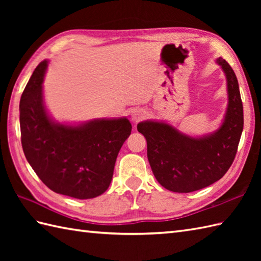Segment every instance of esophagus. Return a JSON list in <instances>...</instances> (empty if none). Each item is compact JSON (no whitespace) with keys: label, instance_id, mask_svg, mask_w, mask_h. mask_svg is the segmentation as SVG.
<instances>
[{"label":"esophagus","instance_id":"1","mask_svg":"<svg viewBox=\"0 0 261 261\" xmlns=\"http://www.w3.org/2000/svg\"><path fill=\"white\" fill-rule=\"evenodd\" d=\"M146 115H147V112L143 109H136L131 114V119L135 123H137V122H139L143 118H146Z\"/></svg>","mask_w":261,"mask_h":261}]
</instances>
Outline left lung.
Returning <instances> with one entry per match:
<instances>
[{"mask_svg": "<svg viewBox=\"0 0 261 261\" xmlns=\"http://www.w3.org/2000/svg\"><path fill=\"white\" fill-rule=\"evenodd\" d=\"M226 79L228 107L212 134L191 137L164 121L138 123L147 140V156L156 179L166 190L190 193L222 178L232 165L243 130V108L237 76L223 58L216 59Z\"/></svg>", "mask_w": 261, "mask_h": 261, "instance_id": "1", "label": "left lung"}]
</instances>
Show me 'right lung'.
Listing matches in <instances>:
<instances>
[{
  "label": "right lung",
  "mask_w": 261,
  "mask_h": 261,
  "mask_svg": "<svg viewBox=\"0 0 261 261\" xmlns=\"http://www.w3.org/2000/svg\"><path fill=\"white\" fill-rule=\"evenodd\" d=\"M48 66H37L20 99L21 143L32 169L51 191L79 199L108 190L116 157L131 135L126 118L95 119L80 124L48 114L42 83Z\"/></svg>",
  "instance_id": "obj_1"
}]
</instances>
